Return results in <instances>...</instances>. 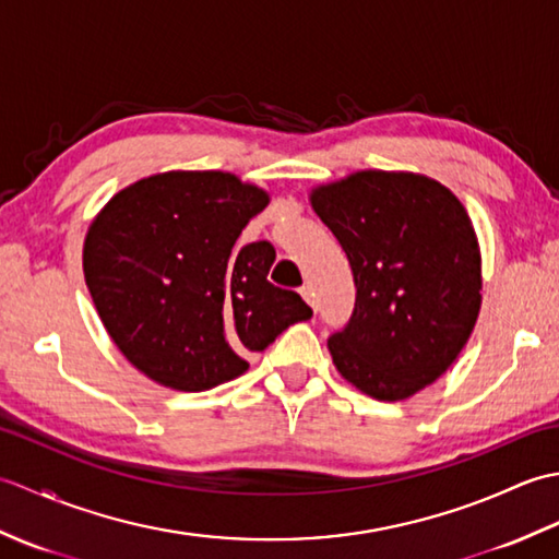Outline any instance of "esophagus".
<instances>
[{"mask_svg":"<svg viewBox=\"0 0 559 559\" xmlns=\"http://www.w3.org/2000/svg\"><path fill=\"white\" fill-rule=\"evenodd\" d=\"M300 295H302V298H305V302L310 305L312 310L317 312V298H314V290H312L310 286H302V288H300Z\"/></svg>","mask_w":559,"mask_h":559,"instance_id":"1","label":"esophagus"}]
</instances>
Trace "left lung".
Here are the masks:
<instances>
[{
    "label": "left lung",
    "instance_id": "obj_1",
    "mask_svg": "<svg viewBox=\"0 0 559 559\" xmlns=\"http://www.w3.org/2000/svg\"><path fill=\"white\" fill-rule=\"evenodd\" d=\"M355 281L348 324L329 336L338 372L379 401L442 377L480 312V252L461 201L411 173H355L312 192Z\"/></svg>",
    "mask_w": 559,
    "mask_h": 559
}]
</instances>
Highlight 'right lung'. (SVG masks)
<instances>
[{
	"mask_svg": "<svg viewBox=\"0 0 559 559\" xmlns=\"http://www.w3.org/2000/svg\"><path fill=\"white\" fill-rule=\"evenodd\" d=\"M266 192L228 173H163L115 194L83 245L86 286L124 358L153 382L206 391L312 317L266 278L269 240L237 247Z\"/></svg>",
	"mask_w": 559,
	"mask_h": 559,
	"instance_id": "1",
	"label": "right lung"
}]
</instances>
